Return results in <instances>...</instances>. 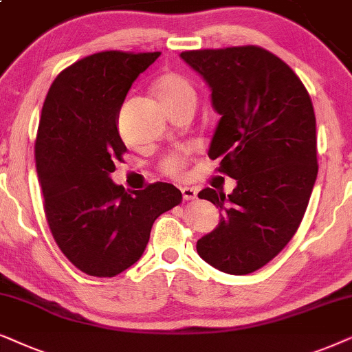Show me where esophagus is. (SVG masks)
<instances>
[{
	"label": "esophagus",
	"mask_w": 352,
	"mask_h": 352,
	"mask_svg": "<svg viewBox=\"0 0 352 352\" xmlns=\"http://www.w3.org/2000/svg\"><path fill=\"white\" fill-rule=\"evenodd\" d=\"M182 195H184L185 201L196 199V196H198V190L193 188V186H182Z\"/></svg>",
	"instance_id": "34e87169"
}]
</instances>
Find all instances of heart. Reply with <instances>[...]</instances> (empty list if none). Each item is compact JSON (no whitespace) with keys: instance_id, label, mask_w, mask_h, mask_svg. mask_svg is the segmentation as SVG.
Wrapping results in <instances>:
<instances>
[{"instance_id":"b5f03b06","label":"heart","mask_w":352,"mask_h":352,"mask_svg":"<svg viewBox=\"0 0 352 352\" xmlns=\"http://www.w3.org/2000/svg\"><path fill=\"white\" fill-rule=\"evenodd\" d=\"M156 93L161 100L164 109L168 107L184 104L186 101H195V90L193 85L185 78L184 75L177 72H166L157 78ZM186 166V159L182 154H172V156L166 157L161 164V168L164 173L170 177H179Z\"/></svg>"}]
</instances>
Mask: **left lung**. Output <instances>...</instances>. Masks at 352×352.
I'll return each instance as SVG.
<instances>
[{
  "label": "left lung",
  "mask_w": 352,
  "mask_h": 352,
  "mask_svg": "<svg viewBox=\"0 0 352 352\" xmlns=\"http://www.w3.org/2000/svg\"><path fill=\"white\" fill-rule=\"evenodd\" d=\"M180 58L212 90L220 120L208 154L236 180L228 196L199 191L223 215L196 250L220 272L251 274L288 245L306 212L318 172L311 96L293 69L261 46L184 51Z\"/></svg>",
  "instance_id": "8db88e82"
}]
</instances>
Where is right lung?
<instances>
[{
	"label": "right lung",
	"mask_w": 352,
	"mask_h": 352,
	"mask_svg": "<svg viewBox=\"0 0 352 352\" xmlns=\"http://www.w3.org/2000/svg\"><path fill=\"white\" fill-rule=\"evenodd\" d=\"M161 53L101 51L54 78L35 140L50 230L64 256L91 277H116L142 257L159 215L182 203L170 184L127 193L111 180L127 151L117 120L125 96Z\"/></svg>",
	"instance_id": "right-lung-1"
}]
</instances>
